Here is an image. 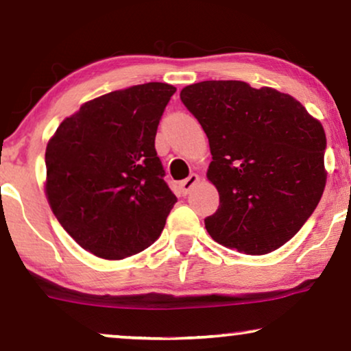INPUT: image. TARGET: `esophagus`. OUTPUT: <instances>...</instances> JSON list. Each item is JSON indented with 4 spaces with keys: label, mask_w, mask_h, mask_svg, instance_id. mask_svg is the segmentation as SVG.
I'll return each mask as SVG.
<instances>
[{
    "label": "esophagus",
    "mask_w": 351,
    "mask_h": 351,
    "mask_svg": "<svg viewBox=\"0 0 351 351\" xmlns=\"http://www.w3.org/2000/svg\"><path fill=\"white\" fill-rule=\"evenodd\" d=\"M199 182V176H196V174H191L189 179H185V180H182L180 182V190H182V193L184 195H189V191L193 189V186L198 184Z\"/></svg>",
    "instance_id": "obj_1"
}]
</instances>
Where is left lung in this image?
I'll use <instances>...</instances> for the list:
<instances>
[{
    "label": "left lung",
    "instance_id": "left-lung-1",
    "mask_svg": "<svg viewBox=\"0 0 351 351\" xmlns=\"http://www.w3.org/2000/svg\"><path fill=\"white\" fill-rule=\"evenodd\" d=\"M180 99L209 138L208 179L219 191L208 233L261 256L299 232L326 186V134L289 94L244 81H201Z\"/></svg>",
    "mask_w": 351,
    "mask_h": 351
}]
</instances>
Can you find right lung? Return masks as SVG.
Returning a JSON list of instances; mask_svg holds the SVG:
<instances>
[{
  "instance_id": "1",
  "label": "right lung",
  "mask_w": 351,
  "mask_h": 351,
  "mask_svg": "<svg viewBox=\"0 0 351 351\" xmlns=\"http://www.w3.org/2000/svg\"><path fill=\"white\" fill-rule=\"evenodd\" d=\"M176 88L145 83L83 104L46 147V196L65 232L86 251L121 261L152 246L176 195L155 150L158 124Z\"/></svg>"
}]
</instances>
